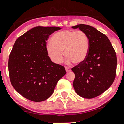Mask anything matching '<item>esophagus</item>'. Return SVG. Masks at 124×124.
<instances>
[{
    "mask_svg": "<svg viewBox=\"0 0 124 124\" xmlns=\"http://www.w3.org/2000/svg\"><path fill=\"white\" fill-rule=\"evenodd\" d=\"M65 69H66V72H70V71H71L70 68H68V67H65Z\"/></svg>",
    "mask_w": 124,
    "mask_h": 124,
    "instance_id": "1",
    "label": "esophagus"
}]
</instances>
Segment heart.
I'll list each match as a JSON object with an SVG mask.
<instances>
[{"mask_svg":"<svg viewBox=\"0 0 124 124\" xmlns=\"http://www.w3.org/2000/svg\"><path fill=\"white\" fill-rule=\"evenodd\" d=\"M46 45V50L51 60L60 64L63 61V53L67 62L79 64L85 61L89 54V37L82 30H65L56 32Z\"/></svg>","mask_w":124,"mask_h":124,"instance_id":"b5f03b06","label":"heart"}]
</instances>
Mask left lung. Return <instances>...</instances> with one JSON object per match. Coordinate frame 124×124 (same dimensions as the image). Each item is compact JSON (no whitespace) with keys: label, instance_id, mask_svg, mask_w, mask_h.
<instances>
[{"label":"left lung","instance_id":"left-lung-1","mask_svg":"<svg viewBox=\"0 0 124 124\" xmlns=\"http://www.w3.org/2000/svg\"><path fill=\"white\" fill-rule=\"evenodd\" d=\"M85 31L89 38V54L85 61L72 68L73 86L79 96L92 99L103 93L112 85L116 75L117 58L108 38L90 25L72 27Z\"/></svg>","mask_w":124,"mask_h":124}]
</instances>
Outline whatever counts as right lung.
<instances>
[{
  "label": "right lung",
  "instance_id": "1",
  "mask_svg": "<svg viewBox=\"0 0 124 124\" xmlns=\"http://www.w3.org/2000/svg\"><path fill=\"white\" fill-rule=\"evenodd\" d=\"M61 28L38 26L19 37L9 55L10 80L20 94L34 102L45 100L66 73L64 66L52 62L46 52L49 36Z\"/></svg>",
  "mask_w": 124,
  "mask_h": 124
}]
</instances>
